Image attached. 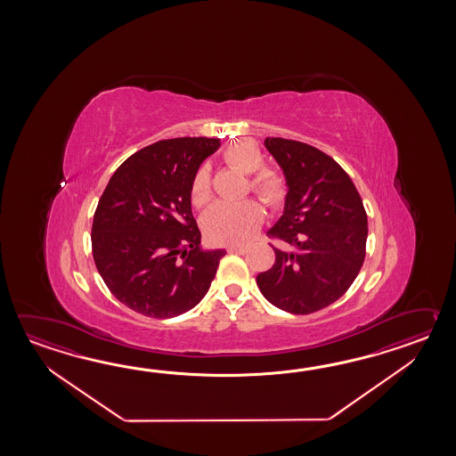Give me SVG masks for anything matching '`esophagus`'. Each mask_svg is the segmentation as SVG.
I'll return each instance as SVG.
<instances>
[{"label":"esophagus","instance_id":"1","mask_svg":"<svg viewBox=\"0 0 456 456\" xmlns=\"http://www.w3.org/2000/svg\"><path fill=\"white\" fill-rule=\"evenodd\" d=\"M228 251H230V252H246V248H244V246H230V248H228Z\"/></svg>","mask_w":456,"mask_h":456}]
</instances>
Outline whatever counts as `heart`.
<instances>
[{"label": "heart", "instance_id": "1", "mask_svg": "<svg viewBox=\"0 0 456 456\" xmlns=\"http://www.w3.org/2000/svg\"><path fill=\"white\" fill-rule=\"evenodd\" d=\"M224 159L226 165L244 175H255L249 181L252 194L257 195L269 208H281L289 185L285 177L275 169H262L264 156L261 150L249 140H240L224 150ZM212 199V179L208 169L202 166L195 173L191 184V200L194 207H204ZM264 218L262 205L257 200L241 202H220L214 205L204 215V232L210 241L216 244H240L251 240L257 232Z\"/></svg>", "mask_w": 456, "mask_h": 456}]
</instances>
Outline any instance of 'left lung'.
I'll return each instance as SVG.
<instances>
[{"mask_svg": "<svg viewBox=\"0 0 456 456\" xmlns=\"http://www.w3.org/2000/svg\"><path fill=\"white\" fill-rule=\"evenodd\" d=\"M289 185L283 215L269 230L283 249L257 275L273 306L310 314L349 290L365 259L369 222L349 175L314 146L267 136L264 142Z\"/></svg>", "mask_w": 456, "mask_h": 456, "instance_id": "8db88e82", "label": "left lung"}]
</instances>
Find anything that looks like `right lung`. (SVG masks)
<instances>
[{"label":"right lung","instance_id":"add662e5","mask_svg":"<svg viewBox=\"0 0 456 456\" xmlns=\"http://www.w3.org/2000/svg\"><path fill=\"white\" fill-rule=\"evenodd\" d=\"M218 138L161 140L126 158L101 195L93 257L107 289L130 310L175 318L210 289L224 249L204 251L191 184Z\"/></svg>","mask_w":456,"mask_h":456}]
</instances>
